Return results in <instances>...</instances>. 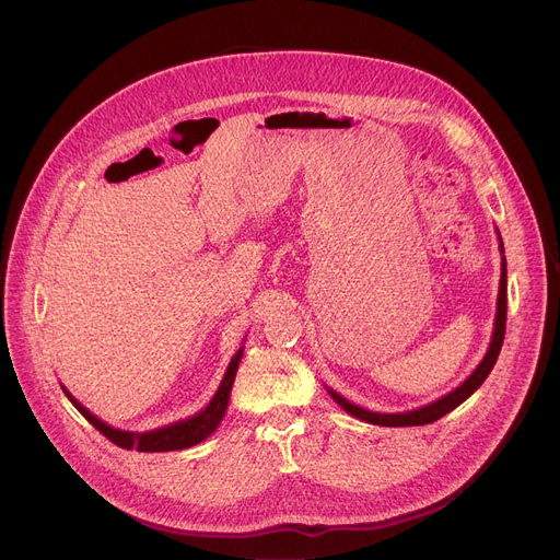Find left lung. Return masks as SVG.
Masks as SVG:
<instances>
[{"mask_svg": "<svg viewBox=\"0 0 560 560\" xmlns=\"http://www.w3.org/2000/svg\"><path fill=\"white\" fill-rule=\"evenodd\" d=\"M500 240V253H502V273H500V291H498V307H495V323H493V334H491V342H489V350L485 354V359L480 361V365L472 370V374L459 383L455 390H451L448 395H444L442 399L433 401V404H425L421 408L415 410H406V412H374L368 408H361L352 401H348L346 397H340L338 393H334L331 388H327L329 397L346 410L352 417L374 423V425H390V428H399V425H423V423H433L438 419H442L444 415H448L451 410H455L459 404H464L472 393H476L480 385L485 383V378L489 376V372L493 370L500 348H502V340H504V325H506V260H504V244L502 237L498 233Z\"/></svg>", "mask_w": 560, "mask_h": 560, "instance_id": "obj_1", "label": "left lung"}]
</instances>
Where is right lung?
Instances as JSON below:
<instances>
[{"mask_svg": "<svg viewBox=\"0 0 560 560\" xmlns=\"http://www.w3.org/2000/svg\"><path fill=\"white\" fill-rule=\"evenodd\" d=\"M242 354H244V348H240L235 352V357L231 359L218 393H214V397L210 399V404L203 410H199L197 415H192L188 419L167 423V425H161V428H154V430H145V433H132V430H118L114 425H107L103 419H98L96 415H92L88 408H84L67 388H62V390L69 397V401L78 408V412H82V417L88 419L96 430H101V433L109 442H114L116 446L127 448V451L137 448L141 453L182 451V448L197 446L199 442L210 438L214 433V428H218L220 421L224 419L226 408H229V399H231V390H233V381H235V374H237V368H240V361H242Z\"/></svg>", "mask_w": 560, "mask_h": 560, "instance_id": "1", "label": "right lung"}]
</instances>
